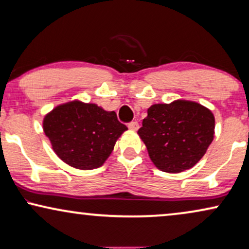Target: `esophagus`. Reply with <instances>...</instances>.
<instances>
[{"mask_svg":"<svg viewBox=\"0 0 249 249\" xmlns=\"http://www.w3.org/2000/svg\"><path fill=\"white\" fill-rule=\"evenodd\" d=\"M128 128L130 129V130H138L139 124L137 121H131L130 124H128Z\"/></svg>","mask_w":249,"mask_h":249,"instance_id":"34e87169","label":"esophagus"}]
</instances>
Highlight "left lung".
<instances>
[{
	"mask_svg": "<svg viewBox=\"0 0 249 249\" xmlns=\"http://www.w3.org/2000/svg\"><path fill=\"white\" fill-rule=\"evenodd\" d=\"M215 120L209 108L195 102L154 104L138 130L156 168L178 173L203 158L214 137Z\"/></svg>",
	"mask_w": 249,
	"mask_h": 249,
	"instance_id": "1",
	"label": "left lung"
}]
</instances>
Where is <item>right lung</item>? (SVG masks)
I'll return each mask as SVG.
<instances>
[{"label": "right lung", "instance_id": "obj_1", "mask_svg": "<svg viewBox=\"0 0 249 249\" xmlns=\"http://www.w3.org/2000/svg\"><path fill=\"white\" fill-rule=\"evenodd\" d=\"M43 128L56 155L80 170L100 168L128 129L114 111L78 101L56 107L44 118Z\"/></svg>", "mask_w": 249, "mask_h": 249}]
</instances>
